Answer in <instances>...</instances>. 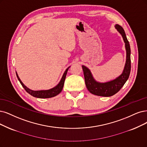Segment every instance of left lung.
I'll list each match as a JSON object with an SVG mask.
<instances>
[{
	"mask_svg": "<svg viewBox=\"0 0 147 147\" xmlns=\"http://www.w3.org/2000/svg\"><path fill=\"white\" fill-rule=\"evenodd\" d=\"M117 31L120 32L123 40L125 43L127 51V60L125 65L122 74L116 79L106 83H99L93 79L92 74L88 68L82 65V69L84 74L86 86L91 93L94 95L104 97H109L117 93L121 89L128 80L131 71V50L129 42L127 39L125 32L121 26L116 24L115 26Z\"/></svg>",
	"mask_w": 147,
	"mask_h": 147,
	"instance_id": "left-lung-1",
	"label": "left lung"
}]
</instances>
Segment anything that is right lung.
Returning a JSON list of instances; mask_svg holds the SVG:
<instances>
[{"instance_id": "1", "label": "right lung", "mask_w": 147, "mask_h": 147, "mask_svg": "<svg viewBox=\"0 0 147 147\" xmlns=\"http://www.w3.org/2000/svg\"><path fill=\"white\" fill-rule=\"evenodd\" d=\"M69 68V67H68L66 70H65V71L63 75V76H62L61 81H60V82L59 83V84L57 86H56L55 87H54L53 88L48 90L33 91V90H30L29 88H27L26 86H25L22 82V81L19 79L17 73H16V76H17V78H18V80H19V82L21 84L22 86H23L25 90V91L27 92V93H29L30 94H31L33 97H37V98H50V97H53L54 96H57L62 91L63 85H64L65 78H66L67 73L68 69Z\"/></svg>"}]
</instances>
